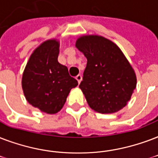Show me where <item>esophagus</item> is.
<instances>
[{
	"label": "esophagus",
	"instance_id": "34e87169",
	"mask_svg": "<svg viewBox=\"0 0 158 158\" xmlns=\"http://www.w3.org/2000/svg\"><path fill=\"white\" fill-rule=\"evenodd\" d=\"M76 79H77V81H78V83H80L81 81V80H82V77H81V75H77V77H76Z\"/></svg>",
	"mask_w": 158,
	"mask_h": 158
}]
</instances>
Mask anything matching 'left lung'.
Returning <instances> with one entry per match:
<instances>
[{"instance_id":"obj_1","label":"left lung","mask_w":158,"mask_h":158,"mask_svg":"<svg viewBox=\"0 0 158 158\" xmlns=\"http://www.w3.org/2000/svg\"><path fill=\"white\" fill-rule=\"evenodd\" d=\"M76 47L87 59L79 87L90 108L101 114L116 113L127 105L137 77L121 49L101 35H82Z\"/></svg>"}]
</instances>
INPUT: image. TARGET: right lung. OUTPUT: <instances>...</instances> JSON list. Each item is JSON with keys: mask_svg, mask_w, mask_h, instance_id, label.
<instances>
[{"mask_svg": "<svg viewBox=\"0 0 158 158\" xmlns=\"http://www.w3.org/2000/svg\"><path fill=\"white\" fill-rule=\"evenodd\" d=\"M60 42L51 39L43 42L30 55L22 75V89L30 105L44 113H57L73 88L78 85L66 66L57 61Z\"/></svg>", "mask_w": 158, "mask_h": 158, "instance_id": "right-lung-1", "label": "right lung"}]
</instances>
